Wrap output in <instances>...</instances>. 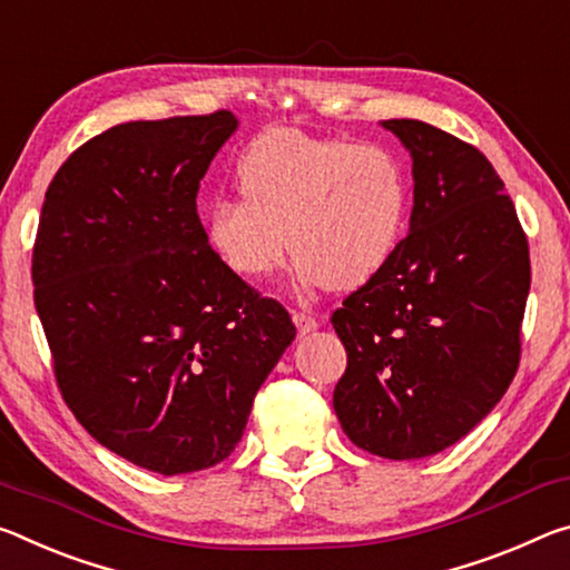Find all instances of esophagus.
Returning <instances> with one entry per match:
<instances>
[{
  "label": "esophagus",
  "mask_w": 570,
  "mask_h": 570,
  "mask_svg": "<svg viewBox=\"0 0 570 570\" xmlns=\"http://www.w3.org/2000/svg\"><path fill=\"white\" fill-rule=\"evenodd\" d=\"M294 324L296 330H299V334H309L320 327V320L309 312H294Z\"/></svg>",
  "instance_id": "34e87169"
}]
</instances>
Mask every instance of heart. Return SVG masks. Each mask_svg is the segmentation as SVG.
Segmentation results:
<instances>
[{
    "instance_id": "1",
    "label": "heart",
    "mask_w": 570,
    "mask_h": 570,
    "mask_svg": "<svg viewBox=\"0 0 570 570\" xmlns=\"http://www.w3.org/2000/svg\"><path fill=\"white\" fill-rule=\"evenodd\" d=\"M236 179L243 200H215L205 236L246 282L274 274L292 246L304 284L350 292L387 266L409 220V171L377 144L271 129L243 151Z\"/></svg>"
}]
</instances>
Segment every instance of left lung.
I'll list each match as a JSON object with an SVG mask.
<instances>
[{"label": "left lung", "instance_id": "8db88e82", "mask_svg": "<svg viewBox=\"0 0 570 570\" xmlns=\"http://www.w3.org/2000/svg\"><path fill=\"white\" fill-rule=\"evenodd\" d=\"M383 126L413 159L411 233L332 312L347 352L332 403L355 446L421 459L466 436L518 373L530 250L480 149L423 121Z\"/></svg>", "mask_w": 570, "mask_h": 570}]
</instances>
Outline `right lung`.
Listing matches in <instances>:
<instances>
[{"instance_id": "add662e5", "label": "right lung", "mask_w": 570, "mask_h": 570, "mask_svg": "<svg viewBox=\"0 0 570 570\" xmlns=\"http://www.w3.org/2000/svg\"><path fill=\"white\" fill-rule=\"evenodd\" d=\"M236 116L129 121L88 139L45 193L32 248L62 401L131 464H220L296 337L288 312L215 256L197 189Z\"/></svg>"}]
</instances>
